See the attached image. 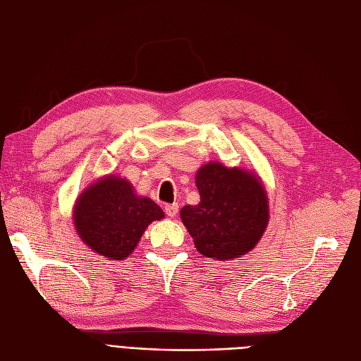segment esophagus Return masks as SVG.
Instances as JSON below:
<instances>
[{
  "instance_id": "esophagus-1",
  "label": "esophagus",
  "mask_w": 361,
  "mask_h": 361,
  "mask_svg": "<svg viewBox=\"0 0 361 361\" xmlns=\"http://www.w3.org/2000/svg\"><path fill=\"white\" fill-rule=\"evenodd\" d=\"M178 212H179L178 203H173V204H167V206H166V214H167L169 216H176Z\"/></svg>"
}]
</instances>
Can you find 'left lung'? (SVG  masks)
<instances>
[{
    "instance_id": "1",
    "label": "left lung",
    "mask_w": 361,
    "mask_h": 361,
    "mask_svg": "<svg viewBox=\"0 0 361 361\" xmlns=\"http://www.w3.org/2000/svg\"><path fill=\"white\" fill-rule=\"evenodd\" d=\"M200 202L183 206L180 220L204 257L233 260L253 250L269 221L267 190L257 173L211 161L195 173Z\"/></svg>"
}]
</instances>
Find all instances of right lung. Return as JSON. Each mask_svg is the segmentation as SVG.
Here are the masks:
<instances>
[{
	"mask_svg": "<svg viewBox=\"0 0 361 361\" xmlns=\"http://www.w3.org/2000/svg\"><path fill=\"white\" fill-rule=\"evenodd\" d=\"M164 218L149 197L138 195L128 179L105 174L81 191L72 220L81 241L108 260H123L135 250L147 226Z\"/></svg>",
	"mask_w": 361,
	"mask_h": 361,
	"instance_id": "right-lung-1",
	"label": "right lung"
}]
</instances>
